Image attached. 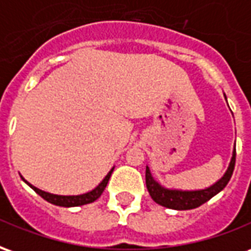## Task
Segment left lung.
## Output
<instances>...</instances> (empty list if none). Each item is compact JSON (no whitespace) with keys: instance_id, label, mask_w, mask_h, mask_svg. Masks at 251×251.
I'll use <instances>...</instances> for the list:
<instances>
[{"instance_id":"8db88e82","label":"left lung","mask_w":251,"mask_h":251,"mask_svg":"<svg viewBox=\"0 0 251 251\" xmlns=\"http://www.w3.org/2000/svg\"><path fill=\"white\" fill-rule=\"evenodd\" d=\"M226 98V95H225ZM227 100V99H226ZM235 167V145L232 149V156L226 172L223 174L221 179L216 180L214 184L201 189H180V188H167L161 183L153 177L149 167H147L145 172V180H147V188L149 195L157 204L171 208V210H192L199 205L204 204L211 198L221 192L225 188L227 183L231 179L232 171Z\"/></svg>"}]
</instances>
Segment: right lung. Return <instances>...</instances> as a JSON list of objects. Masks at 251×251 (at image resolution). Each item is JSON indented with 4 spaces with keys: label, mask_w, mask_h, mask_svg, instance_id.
<instances>
[{
    "label": "right lung",
    "mask_w": 251,
    "mask_h": 251,
    "mask_svg": "<svg viewBox=\"0 0 251 251\" xmlns=\"http://www.w3.org/2000/svg\"><path fill=\"white\" fill-rule=\"evenodd\" d=\"M113 171H114V167L110 169V172L106 176H104V179L99 183L97 187L94 189H91L90 192H86V194L82 195H55V194H50V192H46V191H43V189H39L35 185H32L30 183H28L26 180L21 176V179L24 180L26 184L29 185L30 188L35 191L36 194L40 195L41 198L47 201H50L52 204L59 205V207H79V205H84L88 204V203H93L95 200L98 199L99 196L102 195V192L106 188V185L109 183L110 176L113 174Z\"/></svg>",
    "instance_id": "obj_1"
}]
</instances>
